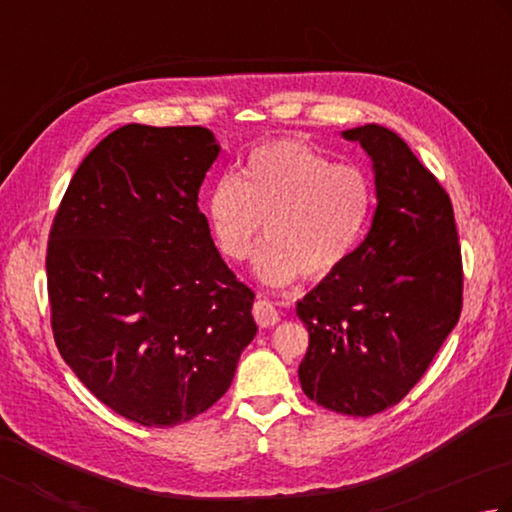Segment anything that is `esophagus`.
Instances as JSON below:
<instances>
[{
  "instance_id": "obj_1",
  "label": "esophagus",
  "mask_w": 512,
  "mask_h": 512,
  "mask_svg": "<svg viewBox=\"0 0 512 512\" xmlns=\"http://www.w3.org/2000/svg\"><path fill=\"white\" fill-rule=\"evenodd\" d=\"M253 318L259 327L268 329V327H275V324L280 322V311H277L268 300H257L253 306Z\"/></svg>"
}]
</instances>
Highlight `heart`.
<instances>
[{"mask_svg":"<svg viewBox=\"0 0 512 512\" xmlns=\"http://www.w3.org/2000/svg\"><path fill=\"white\" fill-rule=\"evenodd\" d=\"M371 210V185L358 167L333 165L297 141L255 147L237 176L215 183L206 201L212 239L230 262H244L262 237L259 280L286 286L297 275L320 282L356 250Z\"/></svg>","mask_w":512,"mask_h":512,"instance_id":"heart-1","label":"heart"}]
</instances>
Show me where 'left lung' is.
Returning a JSON list of instances; mask_svg holds the SVG:
<instances>
[{"label":"left lung","instance_id":"8db88e82","mask_svg":"<svg viewBox=\"0 0 512 512\" xmlns=\"http://www.w3.org/2000/svg\"><path fill=\"white\" fill-rule=\"evenodd\" d=\"M342 136L374 163L378 206L349 262L297 302V376L324 410L371 416L403 401L457 327L461 246L448 192L401 136L374 123Z\"/></svg>","mask_w":512,"mask_h":512}]
</instances>
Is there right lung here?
<instances>
[{
  "instance_id": "add662e5",
  "label": "right lung",
  "mask_w": 512,
  "mask_h": 512,
  "mask_svg": "<svg viewBox=\"0 0 512 512\" xmlns=\"http://www.w3.org/2000/svg\"><path fill=\"white\" fill-rule=\"evenodd\" d=\"M217 156L206 127H120L80 163L49 232L60 356L100 403L145 427L215 405L257 333L255 293L197 206Z\"/></svg>"
}]
</instances>
